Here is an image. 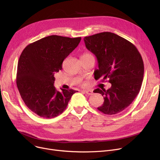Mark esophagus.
<instances>
[{
    "label": "esophagus",
    "mask_w": 160,
    "mask_h": 160,
    "mask_svg": "<svg viewBox=\"0 0 160 160\" xmlns=\"http://www.w3.org/2000/svg\"><path fill=\"white\" fill-rule=\"evenodd\" d=\"M82 91L83 92V93H86V94H87L88 95H93V92H92L90 90H83V91Z\"/></svg>",
    "instance_id": "34e87169"
}]
</instances>
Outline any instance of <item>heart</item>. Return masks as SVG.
<instances>
[{
	"label": "heart",
	"mask_w": 160,
	"mask_h": 160,
	"mask_svg": "<svg viewBox=\"0 0 160 160\" xmlns=\"http://www.w3.org/2000/svg\"><path fill=\"white\" fill-rule=\"evenodd\" d=\"M91 56V54H89V53H88V52H85V53H83V55L82 56V57H81V58H83V57H87V56Z\"/></svg>",
	"instance_id": "obj_1"
}]
</instances>
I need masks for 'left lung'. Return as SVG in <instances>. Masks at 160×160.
Instances as JSON below:
<instances>
[{
  "instance_id": "obj_1",
  "label": "left lung",
  "mask_w": 160,
  "mask_h": 160,
  "mask_svg": "<svg viewBox=\"0 0 160 160\" xmlns=\"http://www.w3.org/2000/svg\"><path fill=\"white\" fill-rule=\"evenodd\" d=\"M86 48L97 57V80L102 77L112 83L110 89H95L104 96L98 110L114 115L128 107L140 91L144 75V64L138 50L132 43L112 32H101L83 38Z\"/></svg>"
}]
</instances>
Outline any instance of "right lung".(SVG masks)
Wrapping results in <instances>:
<instances>
[{"label":"right lung","instance_id":"1","mask_svg":"<svg viewBox=\"0 0 160 160\" xmlns=\"http://www.w3.org/2000/svg\"><path fill=\"white\" fill-rule=\"evenodd\" d=\"M81 38L52 35L30 43L22 52L18 65L17 86L24 104L39 117L53 118L67 108L72 89L62 91L54 86V74L65 59L77 48Z\"/></svg>","mask_w":160,"mask_h":160}]
</instances>
